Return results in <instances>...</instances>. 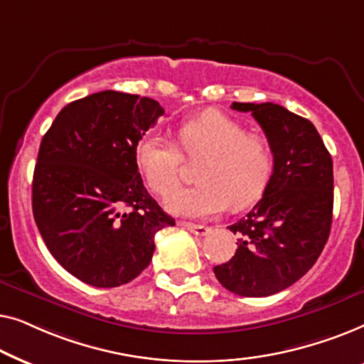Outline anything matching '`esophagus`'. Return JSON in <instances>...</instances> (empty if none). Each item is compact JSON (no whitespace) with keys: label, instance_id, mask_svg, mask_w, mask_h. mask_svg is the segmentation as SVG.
Instances as JSON below:
<instances>
[{"label":"esophagus","instance_id":"34e87169","mask_svg":"<svg viewBox=\"0 0 364 364\" xmlns=\"http://www.w3.org/2000/svg\"><path fill=\"white\" fill-rule=\"evenodd\" d=\"M178 225L183 227V228H187L188 232H192L193 235H197V237H203V235H207L208 232H210V228H208V227H205V225H196V223L178 222Z\"/></svg>","mask_w":364,"mask_h":364}]
</instances>
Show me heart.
<instances>
[{
  "label": "heart",
  "mask_w": 364,
  "mask_h": 364,
  "mask_svg": "<svg viewBox=\"0 0 364 364\" xmlns=\"http://www.w3.org/2000/svg\"><path fill=\"white\" fill-rule=\"evenodd\" d=\"M177 139L184 155L205 156L206 161L199 169L198 186L168 196L166 205L172 213L205 218L228 205L242 210L262 197L275 164L268 139L248 134L243 124L218 111L182 122ZM181 153L159 132H147L139 139L136 164L147 186L159 196L166 197L180 181Z\"/></svg>",
  "instance_id": "1"
}]
</instances>
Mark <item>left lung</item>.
<instances>
[{
    "instance_id": "left-lung-1",
    "label": "left lung",
    "mask_w": 364,
    "mask_h": 364,
    "mask_svg": "<svg viewBox=\"0 0 364 364\" xmlns=\"http://www.w3.org/2000/svg\"><path fill=\"white\" fill-rule=\"evenodd\" d=\"M252 112L275 154L257 205L228 228L238 235L230 260L213 268L240 296H268L300 280L320 257L333 220V161L315 126L273 102H233Z\"/></svg>"
}]
</instances>
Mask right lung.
Wrapping results in <instances>:
<instances>
[{"label": "right lung", "mask_w": 364, "mask_h": 364, "mask_svg": "<svg viewBox=\"0 0 364 364\" xmlns=\"http://www.w3.org/2000/svg\"><path fill=\"white\" fill-rule=\"evenodd\" d=\"M164 116L151 97L101 91L61 109L39 146L33 215L59 265L97 288L134 280L176 220L144 187L136 146Z\"/></svg>", "instance_id": "obj_1"}]
</instances>
